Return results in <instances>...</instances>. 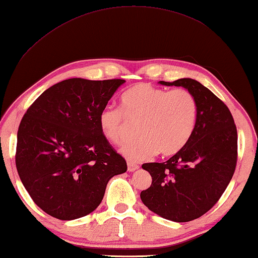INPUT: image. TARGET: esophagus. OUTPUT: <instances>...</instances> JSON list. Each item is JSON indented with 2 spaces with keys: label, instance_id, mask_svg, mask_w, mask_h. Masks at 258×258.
Segmentation results:
<instances>
[{
  "label": "esophagus",
  "instance_id": "obj_1",
  "mask_svg": "<svg viewBox=\"0 0 258 258\" xmlns=\"http://www.w3.org/2000/svg\"><path fill=\"white\" fill-rule=\"evenodd\" d=\"M128 171L129 172H133V171H135V170H137V169H139V166H137V165H135V164H133V162H128Z\"/></svg>",
  "mask_w": 258,
  "mask_h": 258
}]
</instances>
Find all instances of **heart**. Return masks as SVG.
Segmentation results:
<instances>
[{
	"mask_svg": "<svg viewBox=\"0 0 258 258\" xmlns=\"http://www.w3.org/2000/svg\"><path fill=\"white\" fill-rule=\"evenodd\" d=\"M121 109L106 107L99 113L102 136L112 144H121L127 135V118L140 122V137L125 144L121 152L131 162L149 159L159 152L162 157L176 155L195 131L198 106L186 89L166 90L148 83H138L121 97Z\"/></svg>",
	"mask_w": 258,
	"mask_h": 258,
	"instance_id": "1",
	"label": "heart"
}]
</instances>
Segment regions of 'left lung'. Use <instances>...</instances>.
<instances>
[{
    "label": "left lung",
    "mask_w": 258,
    "mask_h": 258,
    "mask_svg": "<svg viewBox=\"0 0 258 258\" xmlns=\"http://www.w3.org/2000/svg\"><path fill=\"white\" fill-rule=\"evenodd\" d=\"M158 83L190 91L198 118L190 140L179 152L165 162L141 166L152 182L140 198L160 217L186 223L206 214L228 186L237 161V130L227 106L201 82L182 78Z\"/></svg>",
    "instance_id": "obj_1"
}]
</instances>
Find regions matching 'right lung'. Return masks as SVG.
<instances>
[{"mask_svg": "<svg viewBox=\"0 0 258 258\" xmlns=\"http://www.w3.org/2000/svg\"><path fill=\"white\" fill-rule=\"evenodd\" d=\"M124 82L63 80L46 89L21 120L15 156L20 179L50 216H87L101 203L108 181L127 171V162L98 122L100 111Z\"/></svg>", "mask_w": 258, "mask_h": 258, "instance_id": "obj_1", "label": "right lung"}]
</instances>
